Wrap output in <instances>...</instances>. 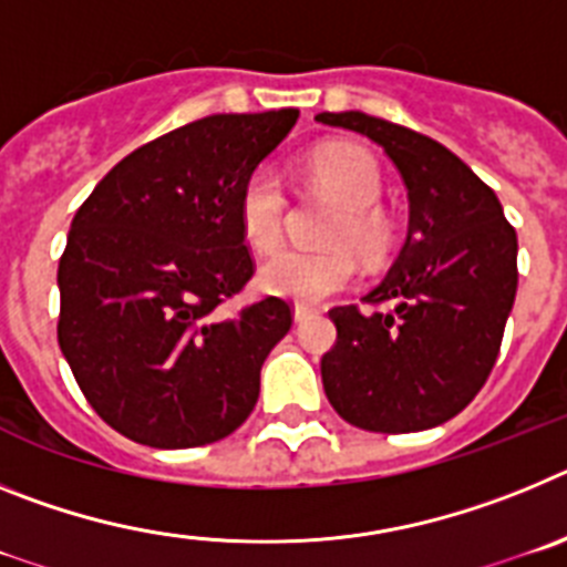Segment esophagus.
I'll return each instance as SVG.
<instances>
[{
    "label": "esophagus",
    "instance_id": "34e87169",
    "mask_svg": "<svg viewBox=\"0 0 567 567\" xmlns=\"http://www.w3.org/2000/svg\"><path fill=\"white\" fill-rule=\"evenodd\" d=\"M312 315H318V309H312V307H295V320H298V323L309 320V318H312Z\"/></svg>",
    "mask_w": 567,
    "mask_h": 567
}]
</instances>
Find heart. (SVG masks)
<instances>
[{"label": "heart", "mask_w": 567, "mask_h": 567, "mask_svg": "<svg viewBox=\"0 0 567 567\" xmlns=\"http://www.w3.org/2000/svg\"><path fill=\"white\" fill-rule=\"evenodd\" d=\"M309 175L334 202L343 204L329 229V244L352 247L365 260H383L392 249V224L374 204L380 202V169L365 150L327 144L309 158ZM287 221V189L272 167H255L238 193V224L255 252L278 247ZM278 249L260 267V287L298 303H318L343 292L358 278V260L349 249Z\"/></svg>", "instance_id": "heart-1"}]
</instances>
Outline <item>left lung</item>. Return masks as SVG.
I'll list each match as a JSON object with an SVG mask.
<instances>
[{
	"instance_id": "obj_1",
	"label": "left lung",
	"mask_w": 567,
	"mask_h": 567,
	"mask_svg": "<svg viewBox=\"0 0 567 567\" xmlns=\"http://www.w3.org/2000/svg\"><path fill=\"white\" fill-rule=\"evenodd\" d=\"M315 122L372 138L409 189V235L360 312L329 309L338 340L320 360L329 403L365 432H423L460 414L497 363L514 295L517 233L488 184L434 138L374 115Z\"/></svg>"
}]
</instances>
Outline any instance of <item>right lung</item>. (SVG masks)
<instances>
[{"label":"right lung","instance_id":"obj_1","mask_svg":"<svg viewBox=\"0 0 567 567\" xmlns=\"http://www.w3.org/2000/svg\"><path fill=\"white\" fill-rule=\"evenodd\" d=\"M298 110L207 115L115 164L70 224L59 346L99 417L153 449L233 434L292 327L284 298L227 315L255 275L238 193Z\"/></svg>","mask_w":567,"mask_h":567}]
</instances>
